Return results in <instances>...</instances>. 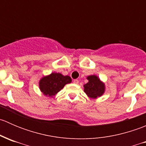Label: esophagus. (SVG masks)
Instances as JSON below:
<instances>
[{"label":"esophagus","instance_id":"34e87169","mask_svg":"<svg viewBox=\"0 0 146 146\" xmlns=\"http://www.w3.org/2000/svg\"><path fill=\"white\" fill-rule=\"evenodd\" d=\"M79 82V81H78V80H77V79H76V80H73V83H75V84H78Z\"/></svg>","mask_w":146,"mask_h":146}]
</instances>
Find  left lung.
I'll return each mask as SVG.
<instances>
[{
  "label": "left lung",
  "instance_id": "left-lung-1",
  "mask_svg": "<svg viewBox=\"0 0 146 146\" xmlns=\"http://www.w3.org/2000/svg\"><path fill=\"white\" fill-rule=\"evenodd\" d=\"M88 82L83 85L84 92L90 99H97L104 95L105 84L96 75H91L87 77Z\"/></svg>",
  "mask_w": 146,
  "mask_h": 146
}]
</instances>
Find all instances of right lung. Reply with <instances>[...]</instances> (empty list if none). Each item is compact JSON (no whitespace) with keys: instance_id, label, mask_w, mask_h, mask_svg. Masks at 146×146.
Here are the masks:
<instances>
[{"instance_id":"obj_1","label":"right lung","mask_w":146,"mask_h":146,"mask_svg":"<svg viewBox=\"0 0 146 146\" xmlns=\"http://www.w3.org/2000/svg\"><path fill=\"white\" fill-rule=\"evenodd\" d=\"M71 82L72 79L70 76L54 72L43 76L39 80V87L43 95L48 98H54V95L61 91L66 84Z\"/></svg>"}]
</instances>
